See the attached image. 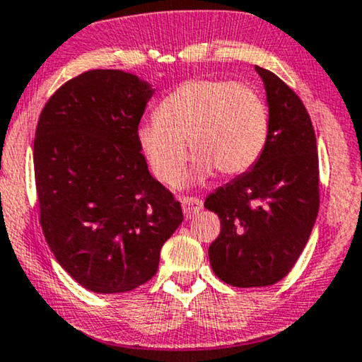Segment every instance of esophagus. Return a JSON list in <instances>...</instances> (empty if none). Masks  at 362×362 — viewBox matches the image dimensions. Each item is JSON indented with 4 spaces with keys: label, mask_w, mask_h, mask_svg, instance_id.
I'll return each mask as SVG.
<instances>
[{
    "label": "esophagus",
    "mask_w": 362,
    "mask_h": 362,
    "mask_svg": "<svg viewBox=\"0 0 362 362\" xmlns=\"http://www.w3.org/2000/svg\"><path fill=\"white\" fill-rule=\"evenodd\" d=\"M202 207L204 204L199 197H182V209H184L185 217H195L202 210Z\"/></svg>",
    "instance_id": "esophagus-1"
}]
</instances>
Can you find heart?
I'll use <instances>...</instances> for the list:
<instances>
[{
  "label": "heart",
  "mask_w": 362,
  "mask_h": 362,
  "mask_svg": "<svg viewBox=\"0 0 362 362\" xmlns=\"http://www.w3.org/2000/svg\"><path fill=\"white\" fill-rule=\"evenodd\" d=\"M269 130V108L257 90L230 80L197 78L158 103L155 120L136 128V141L155 177L173 187L184 175L185 144L195 158V180L214 170L237 177L262 157Z\"/></svg>",
  "instance_id": "1"
}]
</instances>
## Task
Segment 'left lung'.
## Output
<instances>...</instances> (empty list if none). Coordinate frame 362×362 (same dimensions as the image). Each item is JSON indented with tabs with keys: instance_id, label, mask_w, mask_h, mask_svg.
Wrapping results in <instances>:
<instances>
[{
	"instance_id": "left-lung-1",
	"label": "left lung",
	"mask_w": 362,
	"mask_h": 362,
	"mask_svg": "<svg viewBox=\"0 0 362 362\" xmlns=\"http://www.w3.org/2000/svg\"><path fill=\"white\" fill-rule=\"evenodd\" d=\"M269 105V140L259 162L205 199L221 218L209 247L215 276L234 287L272 286L303 254L319 210L313 122L296 91L255 66Z\"/></svg>"
}]
</instances>
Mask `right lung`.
Masks as SVG:
<instances>
[{"mask_svg": "<svg viewBox=\"0 0 362 362\" xmlns=\"http://www.w3.org/2000/svg\"><path fill=\"white\" fill-rule=\"evenodd\" d=\"M153 90L122 70H90L52 95L33 145L40 223L54 257L98 294L150 281L184 221L150 175L136 128Z\"/></svg>", "mask_w": 362, "mask_h": 362, "instance_id": "add662e5", "label": "right lung"}]
</instances>
